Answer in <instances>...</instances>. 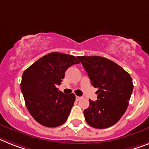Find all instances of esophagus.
Segmentation results:
<instances>
[{
	"label": "esophagus",
	"instance_id": "obj_1",
	"mask_svg": "<svg viewBox=\"0 0 149 149\" xmlns=\"http://www.w3.org/2000/svg\"><path fill=\"white\" fill-rule=\"evenodd\" d=\"M81 99V97H78V96H76V97H75V100H77V101L80 100Z\"/></svg>",
	"mask_w": 149,
	"mask_h": 149
}]
</instances>
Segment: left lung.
<instances>
[{"instance_id":"left-lung-1","label":"left lung","mask_w":149,"mask_h":149,"mask_svg":"<svg viewBox=\"0 0 149 149\" xmlns=\"http://www.w3.org/2000/svg\"><path fill=\"white\" fill-rule=\"evenodd\" d=\"M91 84L98 88L97 100H89L84 111L86 122L96 129L116 124L126 112L133 90L132 79L123 68L100 56H78Z\"/></svg>"}]
</instances>
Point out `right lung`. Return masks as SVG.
Segmentation results:
<instances>
[{
	"label": "right lung",
	"mask_w": 149,
	"mask_h": 149,
	"mask_svg": "<svg viewBox=\"0 0 149 149\" xmlns=\"http://www.w3.org/2000/svg\"><path fill=\"white\" fill-rule=\"evenodd\" d=\"M78 63L73 55L52 52L24 71L20 89L28 111L39 124L57 127L65 123L75 95L63 94L56 85L61 84L66 70Z\"/></svg>",
	"instance_id": "obj_1"
}]
</instances>
